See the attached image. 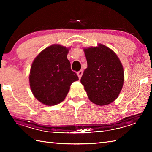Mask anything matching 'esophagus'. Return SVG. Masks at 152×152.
<instances>
[{"mask_svg":"<svg viewBox=\"0 0 152 152\" xmlns=\"http://www.w3.org/2000/svg\"><path fill=\"white\" fill-rule=\"evenodd\" d=\"M82 74H83V72H82V70H80L78 72H77V75H78L79 78H81Z\"/></svg>","mask_w":152,"mask_h":152,"instance_id":"34e87169","label":"esophagus"}]
</instances>
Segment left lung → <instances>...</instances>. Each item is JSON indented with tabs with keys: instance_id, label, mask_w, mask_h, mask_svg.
<instances>
[{
	"instance_id": "8db88e82",
	"label": "left lung",
	"mask_w": 152,
	"mask_h": 152,
	"mask_svg": "<svg viewBox=\"0 0 152 152\" xmlns=\"http://www.w3.org/2000/svg\"><path fill=\"white\" fill-rule=\"evenodd\" d=\"M88 67L80 82L90 101L99 106L111 103L119 96L124 82L123 65L116 53L101 43L84 48Z\"/></svg>"
}]
</instances>
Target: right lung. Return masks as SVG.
<instances>
[{"instance_id":"1","label":"right lung","mask_w":152,"mask_h":152,"mask_svg":"<svg viewBox=\"0 0 152 152\" xmlns=\"http://www.w3.org/2000/svg\"><path fill=\"white\" fill-rule=\"evenodd\" d=\"M69 50L59 44L51 45L41 51L33 61L29 76L30 88L34 96L43 104L60 103L72 83L78 80L67 58Z\"/></svg>"}]
</instances>
